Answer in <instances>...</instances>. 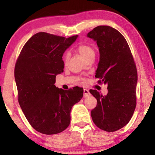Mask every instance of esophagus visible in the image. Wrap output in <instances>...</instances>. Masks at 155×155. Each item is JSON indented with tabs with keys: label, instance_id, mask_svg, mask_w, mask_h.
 <instances>
[{
	"label": "esophagus",
	"instance_id": "obj_1",
	"mask_svg": "<svg viewBox=\"0 0 155 155\" xmlns=\"http://www.w3.org/2000/svg\"><path fill=\"white\" fill-rule=\"evenodd\" d=\"M84 97H88V95H89V91H88V90L86 89V88H84Z\"/></svg>",
	"mask_w": 155,
	"mask_h": 155
}]
</instances>
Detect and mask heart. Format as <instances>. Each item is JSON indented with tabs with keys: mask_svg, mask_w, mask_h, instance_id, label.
I'll return each mask as SVG.
<instances>
[{
	"mask_svg": "<svg viewBox=\"0 0 155 155\" xmlns=\"http://www.w3.org/2000/svg\"><path fill=\"white\" fill-rule=\"evenodd\" d=\"M77 51L79 52V54L84 58V60L87 62H88V61L93 60V59H94L95 56H96V52H95L94 48L91 45H81L77 48ZM68 58H69V54L66 53L63 58V60L65 64L68 62Z\"/></svg>",
	"mask_w": 155,
	"mask_h": 155,
	"instance_id": "b5f03b06",
	"label": "heart"
}]
</instances>
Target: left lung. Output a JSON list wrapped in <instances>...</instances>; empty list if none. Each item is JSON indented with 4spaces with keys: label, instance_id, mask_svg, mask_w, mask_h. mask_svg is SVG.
<instances>
[{
    "label": "left lung",
    "instance_id": "obj_1",
    "mask_svg": "<svg viewBox=\"0 0 155 155\" xmlns=\"http://www.w3.org/2000/svg\"><path fill=\"white\" fill-rule=\"evenodd\" d=\"M97 42L100 58L95 77L107 84L103 96L96 90L90 93L97 104L91 110L94 123L101 129L114 132L128 124L136 107L137 71L126 39L109 26H98L87 34Z\"/></svg>",
    "mask_w": 155,
    "mask_h": 155
}]
</instances>
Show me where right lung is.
<instances>
[{
    "instance_id": "add662e5",
    "label": "right lung",
    "mask_w": 155,
    "mask_h": 155,
    "mask_svg": "<svg viewBox=\"0 0 155 155\" xmlns=\"http://www.w3.org/2000/svg\"><path fill=\"white\" fill-rule=\"evenodd\" d=\"M77 38L38 32L26 42L16 62L19 104L28 123L41 133L64 130L72 107L83 98V88L63 90L54 84L56 76L63 72L62 55Z\"/></svg>"
}]
</instances>
